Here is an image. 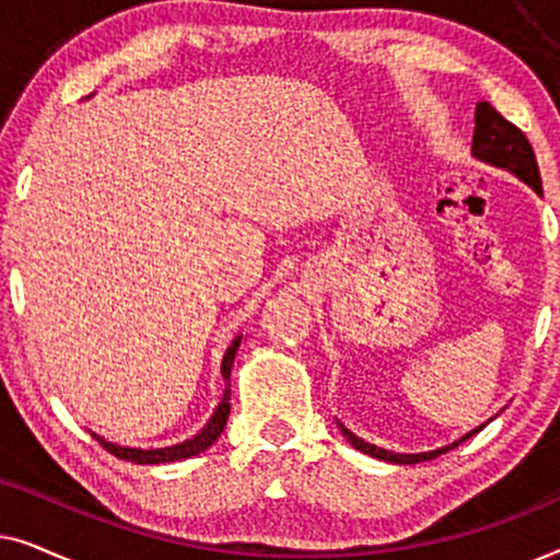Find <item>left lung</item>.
I'll use <instances>...</instances> for the list:
<instances>
[{"instance_id": "1", "label": "left lung", "mask_w": 560, "mask_h": 560, "mask_svg": "<svg viewBox=\"0 0 560 560\" xmlns=\"http://www.w3.org/2000/svg\"><path fill=\"white\" fill-rule=\"evenodd\" d=\"M471 155L481 160V163L487 165H494V167H502V171H510L512 175H517L520 180L527 183L535 194H542V186H540V171H538V160H535V152L530 148V142H527V137L523 135V129H517L512 121H508L502 117L500 112L494 109L489 102H479L477 104V112H474V140H471ZM341 428V433L347 435V441L351 446L364 451V454H370L374 458H382V462H389V464H418V462H431V458L446 454V451L456 448L458 443L471 439L474 433H479L481 428H474L462 439L448 443V446L443 448H435V451H425V454H393V451H385V448H377L374 443H366L359 439L349 431V428Z\"/></svg>"}]
</instances>
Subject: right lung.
Listing matches in <instances>:
<instances>
[{"instance_id": "obj_1", "label": "right lung", "mask_w": 560, "mask_h": 560, "mask_svg": "<svg viewBox=\"0 0 560 560\" xmlns=\"http://www.w3.org/2000/svg\"><path fill=\"white\" fill-rule=\"evenodd\" d=\"M240 341H242V336H236V339L232 341V347L226 349L224 359H221V377H224L226 389H224V395H221V402L217 405V410H213V416L209 418V423H206L201 431L194 435V439L175 443V446H165V448H129V446H117V443L106 441L96 433H91V435H94V439L102 443L109 454H114L117 458H125V462H135V464H171V462H180V458L198 456L201 451L209 448L211 443H217V439L226 425L229 410H232V405H229V395H232L229 377H232V364H234L236 349H240Z\"/></svg>"}]
</instances>
